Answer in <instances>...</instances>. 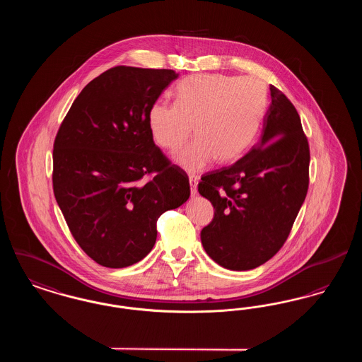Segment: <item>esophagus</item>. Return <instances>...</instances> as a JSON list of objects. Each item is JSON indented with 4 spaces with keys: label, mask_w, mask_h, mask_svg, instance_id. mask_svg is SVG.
<instances>
[{
    "label": "esophagus",
    "mask_w": 362,
    "mask_h": 362,
    "mask_svg": "<svg viewBox=\"0 0 362 362\" xmlns=\"http://www.w3.org/2000/svg\"><path fill=\"white\" fill-rule=\"evenodd\" d=\"M197 186H198V177L195 175H189V189H191L192 197H195L197 192H198Z\"/></svg>",
    "instance_id": "34e87169"
}]
</instances>
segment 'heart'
I'll return each mask as SVG.
<instances>
[{"mask_svg": "<svg viewBox=\"0 0 362 362\" xmlns=\"http://www.w3.org/2000/svg\"><path fill=\"white\" fill-rule=\"evenodd\" d=\"M266 98L257 77L197 74L175 89V104L156 102L149 110V130L156 144L175 151L192 134L197 138L175 155V161L195 173L213 158L229 163L240 157L257 134Z\"/></svg>", "mask_w": 362, "mask_h": 362, "instance_id": "obj_1", "label": "heart"}]
</instances>
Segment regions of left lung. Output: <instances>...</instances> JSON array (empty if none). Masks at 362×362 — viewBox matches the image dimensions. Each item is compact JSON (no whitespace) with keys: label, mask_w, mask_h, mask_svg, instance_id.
Instances as JSON below:
<instances>
[{"label":"left lung","mask_w":362,"mask_h":362,"mask_svg":"<svg viewBox=\"0 0 362 362\" xmlns=\"http://www.w3.org/2000/svg\"><path fill=\"white\" fill-rule=\"evenodd\" d=\"M270 96L258 144L198 183L214 207L211 223L201 230L202 245L229 270H251L276 255L310 186V145L300 115L274 86Z\"/></svg>","instance_id":"1"}]
</instances>
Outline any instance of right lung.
<instances>
[{"mask_svg": "<svg viewBox=\"0 0 362 362\" xmlns=\"http://www.w3.org/2000/svg\"><path fill=\"white\" fill-rule=\"evenodd\" d=\"M176 77L170 69L105 70L80 92L55 136V199L74 240L104 267L145 258L158 217L189 199L187 173L155 145L148 122Z\"/></svg>", "mask_w": 362, "mask_h": 362, "instance_id": "obj_1", "label": "right lung"}]
</instances>
